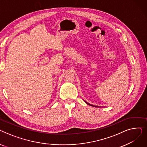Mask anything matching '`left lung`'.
Wrapping results in <instances>:
<instances>
[{"label":"left lung","instance_id":"left-lung-1","mask_svg":"<svg viewBox=\"0 0 147 147\" xmlns=\"http://www.w3.org/2000/svg\"><path fill=\"white\" fill-rule=\"evenodd\" d=\"M84 102H85L87 104H88V105H90V106H92V107H98V106H96V105H92V104H90L89 103H88V102H87L86 101H84Z\"/></svg>","mask_w":147,"mask_h":147}]
</instances>
